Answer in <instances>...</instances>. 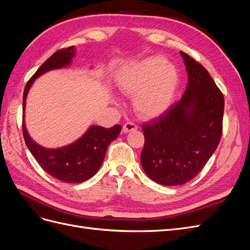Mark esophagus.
I'll list each match as a JSON object with an SVG mask.
<instances>
[{"label":"esophagus","instance_id":"obj_1","mask_svg":"<svg viewBox=\"0 0 250 250\" xmlns=\"http://www.w3.org/2000/svg\"><path fill=\"white\" fill-rule=\"evenodd\" d=\"M137 129H138V126L135 125L134 123H132V122H127V123L124 124L122 130H123V132L127 133V132L134 131V130H137Z\"/></svg>","mask_w":250,"mask_h":250}]
</instances>
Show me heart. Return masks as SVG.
<instances>
[{
	"label": "heart",
	"instance_id": "b5f03b06",
	"mask_svg": "<svg viewBox=\"0 0 250 250\" xmlns=\"http://www.w3.org/2000/svg\"><path fill=\"white\" fill-rule=\"evenodd\" d=\"M178 73L167 59L151 56L128 65L118 83L122 93L133 97V107L139 116L152 119L169 107L178 86Z\"/></svg>",
	"mask_w": 250,
	"mask_h": 250
}]
</instances>
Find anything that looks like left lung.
Here are the masks:
<instances>
[{
    "mask_svg": "<svg viewBox=\"0 0 250 250\" xmlns=\"http://www.w3.org/2000/svg\"><path fill=\"white\" fill-rule=\"evenodd\" d=\"M180 54L188 79L184 96L152 123L142 125V167L163 186L192 180L213 155L222 135L223 94L206 67L185 52Z\"/></svg>",
    "mask_w": 250,
    "mask_h": 250,
    "instance_id": "obj_1",
    "label": "left lung"
}]
</instances>
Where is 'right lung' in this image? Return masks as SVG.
Segmentation results:
<instances>
[{
  "label": "right lung",
  "instance_id": "right-lung-1",
  "mask_svg": "<svg viewBox=\"0 0 250 250\" xmlns=\"http://www.w3.org/2000/svg\"><path fill=\"white\" fill-rule=\"evenodd\" d=\"M75 47L56 51L44 62L33 76L29 79L22 96V111H25L26 98L30 86L41 75L51 70L62 69L70 64L75 56ZM22 134L26 145L36 162L48 174L67 184H79L93 177L100 169L109 144L118 138L121 125L111 128L90 126L89 129L75 143L62 148L47 149L36 144L29 137L22 113Z\"/></svg>",
  "mask_w": 250,
  "mask_h": 250
}]
</instances>
